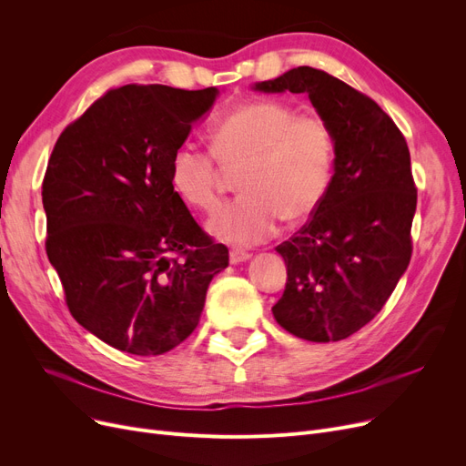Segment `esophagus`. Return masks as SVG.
Returning a JSON list of instances; mask_svg holds the SVG:
<instances>
[{"instance_id":"34e87169","label":"esophagus","mask_w":466,"mask_h":466,"mask_svg":"<svg viewBox=\"0 0 466 466\" xmlns=\"http://www.w3.org/2000/svg\"><path fill=\"white\" fill-rule=\"evenodd\" d=\"M251 258V253L248 251H239V249H232L230 251V262L232 264H239V262H246Z\"/></svg>"}]
</instances>
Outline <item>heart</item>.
<instances>
[{"instance_id": "b5f03b06", "label": "heart", "mask_w": 466, "mask_h": 466, "mask_svg": "<svg viewBox=\"0 0 466 466\" xmlns=\"http://www.w3.org/2000/svg\"><path fill=\"white\" fill-rule=\"evenodd\" d=\"M211 151L179 145L169 183L196 209L211 211L223 188V167L238 171L236 200L220 206L208 228L232 246L274 236L281 218L299 223L321 206L332 185L336 137L329 122L281 100H257L218 118Z\"/></svg>"}]
</instances>
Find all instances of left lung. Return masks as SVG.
<instances>
[{
    "instance_id": "left-lung-1",
    "label": "left lung",
    "mask_w": 466,
    "mask_h": 466,
    "mask_svg": "<svg viewBox=\"0 0 466 466\" xmlns=\"http://www.w3.org/2000/svg\"><path fill=\"white\" fill-rule=\"evenodd\" d=\"M260 92H306L336 137L332 185L308 223L276 251L287 266L276 321L308 341H338L381 311L411 258L418 206L402 132L374 100L300 66Z\"/></svg>"
}]
</instances>
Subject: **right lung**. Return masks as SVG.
<instances>
[{"instance_id":"1","label":"right lung","mask_w":466,"mask_h":466,"mask_svg":"<svg viewBox=\"0 0 466 466\" xmlns=\"http://www.w3.org/2000/svg\"><path fill=\"white\" fill-rule=\"evenodd\" d=\"M218 90L125 85L60 134L43 179L46 255L81 327L115 350L162 355L200 321L228 249L196 223L169 160Z\"/></svg>"}]
</instances>
